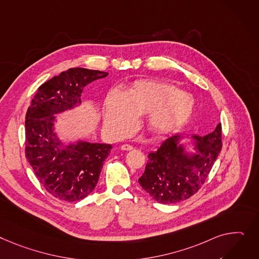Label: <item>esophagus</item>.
I'll use <instances>...</instances> for the list:
<instances>
[{
    "label": "esophagus",
    "mask_w": 259,
    "mask_h": 259,
    "mask_svg": "<svg viewBox=\"0 0 259 259\" xmlns=\"http://www.w3.org/2000/svg\"><path fill=\"white\" fill-rule=\"evenodd\" d=\"M120 149H122L123 151H131V150H133V147H132V146H130V145L125 144V145H122V146H120Z\"/></svg>",
    "instance_id": "obj_1"
}]
</instances>
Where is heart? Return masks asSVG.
I'll return each instance as SVG.
<instances>
[{"label":"heart","mask_w":259,"mask_h":259,"mask_svg":"<svg viewBox=\"0 0 259 259\" xmlns=\"http://www.w3.org/2000/svg\"><path fill=\"white\" fill-rule=\"evenodd\" d=\"M193 100L166 83L142 80L134 83L127 94L111 91L105 101L104 119L116 134L127 132L136 115L148 114L149 127L156 132L173 130L191 115Z\"/></svg>","instance_id":"heart-1"}]
</instances>
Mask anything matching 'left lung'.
Masks as SVG:
<instances>
[{
    "label": "left lung",
    "instance_id": "1",
    "mask_svg": "<svg viewBox=\"0 0 259 259\" xmlns=\"http://www.w3.org/2000/svg\"><path fill=\"white\" fill-rule=\"evenodd\" d=\"M180 135L166 139L149 161L140 184L155 201L174 204L194 196L207 179L222 149V125L214 131L194 136L196 153L188 155L179 145Z\"/></svg>",
    "mask_w": 259,
    "mask_h": 259
}]
</instances>
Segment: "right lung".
I'll return each instance as SVG.
<instances>
[{"instance_id":"1","label":"right lung","mask_w":259,"mask_h":259,"mask_svg":"<svg viewBox=\"0 0 259 259\" xmlns=\"http://www.w3.org/2000/svg\"><path fill=\"white\" fill-rule=\"evenodd\" d=\"M106 72L68 68L38 88L26 113L25 154L37 179L53 197L76 202L97 185L111 145L79 142L61 148L54 131V114L81 103L83 89Z\"/></svg>"}]
</instances>
